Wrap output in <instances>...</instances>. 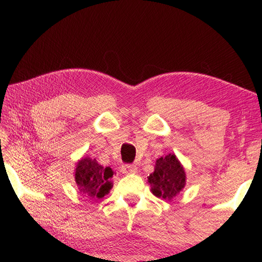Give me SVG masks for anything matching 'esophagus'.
<instances>
[{
	"instance_id": "obj_1",
	"label": "esophagus",
	"mask_w": 262,
	"mask_h": 262,
	"mask_svg": "<svg viewBox=\"0 0 262 262\" xmlns=\"http://www.w3.org/2000/svg\"><path fill=\"white\" fill-rule=\"evenodd\" d=\"M122 172L123 173H135L138 171V168L135 167V165H132V164H124L122 165Z\"/></svg>"
}]
</instances>
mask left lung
Wrapping results in <instances>:
<instances>
[{"label":"left lung","mask_w":262,"mask_h":262,"mask_svg":"<svg viewBox=\"0 0 262 262\" xmlns=\"http://www.w3.org/2000/svg\"><path fill=\"white\" fill-rule=\"evenodd\" d=\"M185 171L176 155L169 154L157 159L154 172L148 176L151 192L156 197L172 199L185 186Z\"/></svg>","instance_id":"1"}]
</instances>
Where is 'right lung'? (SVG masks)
Wrapping results in <instances>:
<instances>
[{"instance_id":"add662e5","label":"right lung","mask_w":262,"mask_h":262,"mask_svg":"<svg viewBox=\"0 0 262 262\" xmlns=\"http://www.w3.org/2000/svg\"><path fill=\"white\" fill-rule=\"evenodd\" d=\"M113 170L110 167L103 168L95 159L82 157L78 161L74 173L79 192L86 197H105L113 186Z\"/></svg>"}]
</instances>
